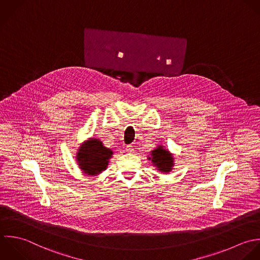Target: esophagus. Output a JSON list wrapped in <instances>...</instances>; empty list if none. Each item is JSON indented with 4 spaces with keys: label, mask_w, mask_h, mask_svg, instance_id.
<instances>
[{
    "label": "esophagus",
    "mask_w": 260,
    "mask_h": 260,
    "mask_svg": "<svg viewBox=\"0 0 260 260\" xmlns=\"http://www.w3.org/2000/svg\"><path fill=\"white\" fill-rule=\"evenodd\" d=\"M126 152L127 153H129V154H132V153H134V146H132V145H128V146H126Z\"/></svg>",
    "instance_id": "34e87169"
}]
</instances>
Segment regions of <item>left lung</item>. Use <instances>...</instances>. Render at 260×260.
I'll use <instances>...</instances> for the list:
<instances>
[{
	"label": "left lung",
	"instance_id": "obj_1",
	"mask_svg": "<svg viewBox=\"0 0 260 260\" xmlns=\"http://www.w3.org/2000/svg\"><path fill=\"white\" fill-rule=\"evenodd\" d=\"M149 160L152 161V163L154 164L155 167H157V169L160 172H164V173H168L172 170L173 167V157L172 155L163 149L162 146H158L155 150H153L151 152V157L148 158Z\"/></svg>",
	"mask_w": 260,
	"mask_h": 260
}]
</instances>
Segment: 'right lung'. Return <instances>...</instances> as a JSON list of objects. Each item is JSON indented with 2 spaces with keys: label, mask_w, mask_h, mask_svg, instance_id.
Listing matches in <instances>:
<instances>
[{
  "label": "right lung",
  "mask_w": 260,
  "mask_h": 260,
  "mask_svg": "<svg viewBox=\"0 0 260 260\" xmlns=\"http://www.w3.org/2000/svg\"><path fill=\"white\" fill-rule=\"evenodd\" d=\"M113 152L104 147L98 139H90L85 142L77 153V162L83 173L97 175L107 168Z\"/></svg>",
  "instance_id": "add662e5"
}]
</instances>
